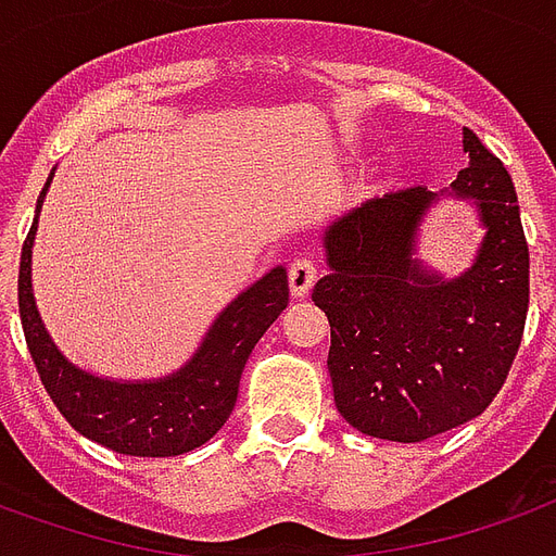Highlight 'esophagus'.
Here are the masks:
<instances>
[{
    "label": "esophagus",
    "instance_id": "esophagus-1",
    "mask_svg": "<svg viewBox=\"0 0 556 556\" xmlns=\"http://www.w3.org/2000/svg\"><path fill=\"white\" fill-rule=\"evenodd\" d=\"M315 279H318V267L312 258H294L289 267V289L291 298H306L315 286Z\"/></svg>",
    "mask_w": 556,
    "mask_h": 556
}]
</instances>
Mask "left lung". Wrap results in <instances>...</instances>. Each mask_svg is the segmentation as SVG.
I'll use <instances>...</instances> for the list:
<instances>
[{"instance_id":"8db88e82","label":"left lung","mask_w":556,"mask_h":556,"mask_svg":"<svg viewBox=\"0 0 556 556\" xmlns=\"http://www.w3.org/2000/svg\"><path fill=\"white\" fill-rule=\"evenodd\" d=\"M451 188H406L336 217L324 236L327 274L312 300L330 320L336 406L359 433L425 442L466 425L501 392L519 353L530 256L507 167L463 129ZM459 199L478 212L484 241L459 278L417 256L429 208Z\"/></svg>"}]
</instances>
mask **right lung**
Returning a JSON list of instances; mask_svg holds the SVG:
<instances>
[{"mask_svg":"<svg viewBox=\"0 0 556 556\" xmlns=\"http://www.w3.org/2000/svg\"><path fill=\"white\" fill-rule=\"evenodd\" d=\"M49 182L52 174L37 197L35 224L20 256L16 291L28 353L52 404L85 439L117 454L179 456L205 445L232 415L241 371L256 341L289 306L286 267H270L265 277L226 303L194 356L174 374L152 380H114L85 371L52 341L31 289V250Z\"/></svg>","mask_w":556,"mask_h":556,"instance_id":"right-lung-1","label":"right lung"}]
</instances>
